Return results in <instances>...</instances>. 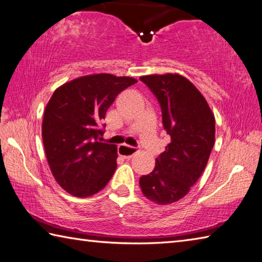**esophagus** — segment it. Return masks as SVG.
<instances>
[{
  "mask_svg": "<svg viewBox=\"0 0 262 262\" xmlns=\"http://www.w3.org/2000/svg\"><path fill=\"white\" fill-rule=\"evenodd\" d=\"M137 152H138L137 147H130L127 145H120L119 146L120 156H122L124 159L132 158V156H135Z\"/></svg>",
  "mask_w": 262,
  "mask_h": 262,
  "instance_id": "1",
  "label": "esophagus"
}]
</instances>
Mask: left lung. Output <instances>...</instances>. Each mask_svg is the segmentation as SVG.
Instances as JSON below:
<instances>
[{
  "label": "left lung",
  "mask_w": 262,
  "mask_h": 262,
  "mask_svg": "<svg viewBox=\"0 0 262 262\" xmlns=\"http://www.w3.org/2000/svg\"><path fill=\"white\" fill-rule=\"evenodd\" d=\"M162 107L163 125L170 138L156 166L139 181L143 195L168 205L188 194L204 172L215 143V116L194 84L178 73L140 77Z\"/></svg>",
  "instance_id": "obj_1"
}]
</instances>
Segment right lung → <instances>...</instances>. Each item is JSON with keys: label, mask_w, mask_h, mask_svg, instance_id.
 Returning a JSON list of instances; mask_svg holds the SVG:
<instances>
[{"label": "right lung", "mask_w": 262, "mask_h": 262, "mask_svg": "<svg viewBox=\"0 0 262 262\" xmlns=\"http://www.w3.org/2000/svg\"><path fill=\"white\" fill-rule=\"evenodd\" d=\"M136 82L131 77L89 74L52 95L42 119V142L53 176L70 194L86 198L110 182L117 147L98 141L104 133L98 126L116 96Z\"/></svg>", "instance_id": "obj_1"}]
</instances>
